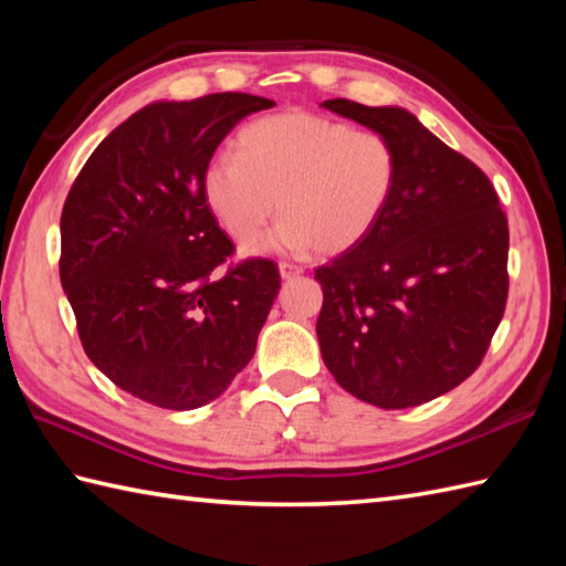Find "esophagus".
<instances>
[{"mask_svg":"<svg viewBox=\"0 0 566 566\" xmlns=\"http://www.w3.org/2000/svg\"><path fill=\"white\" fill-rule=\"evenodd\" d=\"M302 272H304V268H298V264H294V262H280L282 280H294V276H298Z\"/></svg>","mask_w":566,"mask_h":566,"instance_id":"obj_1","label":"esophagus"}]
</instances>
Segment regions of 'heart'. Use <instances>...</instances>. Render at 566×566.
<instances>
[{
	"instance_id": "obj_1",
	"label": "heart",
	"mask_w": 566,
	"mask_h": 566,
	"mask_svg": "<svg viewBox=\"0 0 566 566\" xmlns=\"http://www.w3.org/2000/svg\"><path fill=\"white\" fill-rule=\"evenodd\" d=\"M399 179L394 143L308 112H282L248 124L235 158L203 170V197L233 240L255 238L272 216L282 221L248 252L340 255L369 235Z\"/></svg>"
}]
</instances>
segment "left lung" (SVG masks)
<instances>
[{"label": "left lung", "mask_w": 566, "mask_h": 566, "mask_svg": "<svg viewBox=\"0 0 566 566\" xmlns=\"http://www.w3.org/2000/svg\"><path fill=\"white\" fill-rule=\"evenodd\" d=\"M387 136L399 179L369 235L316 270L323 363L379 408L438 399L482 365L509 298V219L489 177L399 106L326 99Z\"/></svg>", "instance_id": "left-lung-1"}]
</instances>
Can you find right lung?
I'll list each match as a JSON object with an SVG mask.
<instances>
[{
    "label": "right lung",
    "mask_w": 566,
    "mask_h": 566,
    "mask_svg": "<svg viewBox=\"0 0 566 566\" xmlns=\"http://www.w3.org/2000/svg\"><path fill=\"white\" fill-rule=\"evenodd\" d=\"M274 102L219 92L155 102L84 163L60 216V284L84 353L136 399L191 411L255 355L280 292L272 260L235 248L203 197V170L231 128Z\"/></svg>",
    "instance_id": "1"
}]
</instances>
